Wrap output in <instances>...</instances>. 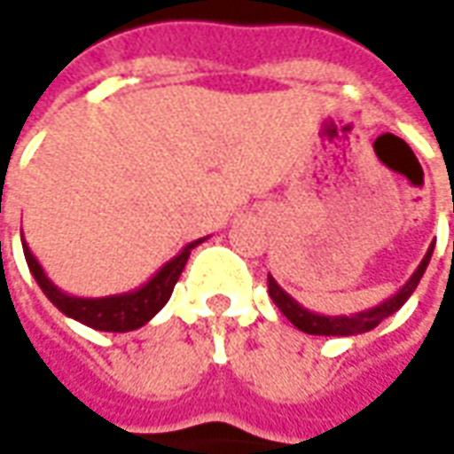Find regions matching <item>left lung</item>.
<instances>
[{"label":"left lung","mask_w":454,"mask_h":454,"mask_svg":"<svg viewBox=\"0 0 454 454\" xmlns=\"http://www.w3.org/2000/svg\"><path fill=\"white\" fill-rule=\"evenodd\" d=\"M430 255H433V246L428 247V253L426 257L420 260L419 270L409 277V282L401 286L399 292L394 296H389L387 301H381L380 306H374V309H367V311H360V314H350V316H321L314 314V311H309L304 306L294 301L292 296L286 294L282 286L277 285L275 277L267 275V292L272 296V301L277 304V309L282 311V314L292 321V324L299 328V331H304L309 335H357V333H367L372 328H377V325L384 321V318H389L391 314H396L401 306L406 304V299H409L413 292H416V286H419L420 277L426 272V267L430 262Z\"/></svg>","instance_id":"8db88e82"}]
</instances>
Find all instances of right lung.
Returning a JSON list of instances; mask_svg holds the SVG:
<instances>
[{"label":"right lung","instance_id":"add662e5","mask_svg":"<svg viewBox=\"0 0 454 454\" xmlns=\"http://www.w3.org/2000/svg\"><path fill=\"white\" fill-rule=\"evenodd\" d=\"M207 238H199L194 243H189L179 255H175L169 262L160 267L155 275L150 277L148 282L133 292H123V294H112V296H97V299H90V296H70L65 294L63 289L48 279V275L43 272V267L38 265V260L34 257V253L28 250V243L21 238V246H24L26 262H28V270L31 275L38 282V286L43 289V294L53 301L65 316H70L80 324L90 325L94 331H106V333H129V331H136L140 325H145L158 314L162 306L168 304V299L172 296V289L177 285L182 270L187 265L189 253L192 247H197L199 243H204Z\"/></svg>","mask_w":454,"mask_h":454}]
</instances>
